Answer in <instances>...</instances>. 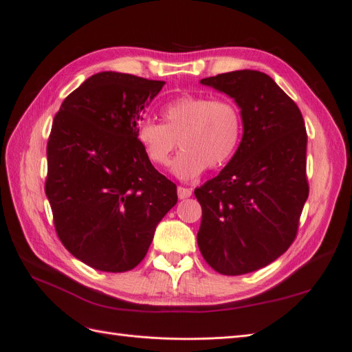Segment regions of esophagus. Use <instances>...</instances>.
Wrapping results in <instances>:
<instances>
[{
  "instance_id": "34e87169",
  "label": "esophagus",
  "mask_w": 352,
  "mask_h": 352,
  "mask_svg": "<svg viewBox=\"0 0 352 352\" xmlns=\"http://www.w3.org/2000/svg\"><path fill=\"white\" fill-rule=\"evenodd\" d=\"M190 195H192V189L184 188V186H179V188H177V196H179V199H186V198H189Z\"/></svg>"
}]
</instances>
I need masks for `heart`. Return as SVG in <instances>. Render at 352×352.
I'll use <instances>...</instances> for the list:
<instances>
[{"label": "heart", "mask_w": 352, "mask_h": 352, "mask_svg": "<svg viewBox=\"0 0 352 352\" xmlns=\"http://www.w3.org/2000/svg\"><path fill=\"white\" fill-rule=\"evenodd\" d=\"M162 124L144 121L135 138L147 160L166 167L177 146L172 172L180 180H195L205 168L215 170L227 163L240 146L243 116L231 100H210L206 95L180 94L160 108Z\"/></svg>", "instance_id": "1"}]
</instances>
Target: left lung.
I'll return each instance as SVG.
<instances>
[{
	"label": "left lung",
	"instance_id": "8db88e82",
	"mask_svg": "<svg viewBox=\"0 0 352 352\" xmlns=\"http://www.w3.org/2000/svg\"><path fill=\"white\" fill-rule=\"evenodd\" d=\"M201 83L234 98L244 134L221 173L195 189L202 206L198 245L225 276L256 272L278 258L298 234L309 195L302 112L258 70H234Z\"/></svg>",
	"mask_w": 352,
	"mask_h": 352
}]
</instances>
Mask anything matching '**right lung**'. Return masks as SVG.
Returning a JSON list of instances; mask_svg holds the SVG:
<instances>
[{"label":"right lung","instance_id":"add662e5","mask_svg":"<svg viewBox=\"0 0 352 352\" xmlns=\"http://www.w3.org/2000/svg\"><path fill=\"white\" fill-rule=\"evenodd\" d=\"M164 85L101 72L69 94L47 142L45 190L65 248L96 270L122 273L146 257L154 231L177 202L135 138Z\"/></svg>","mask_w":352,"mask_h":352}]
</instances>
